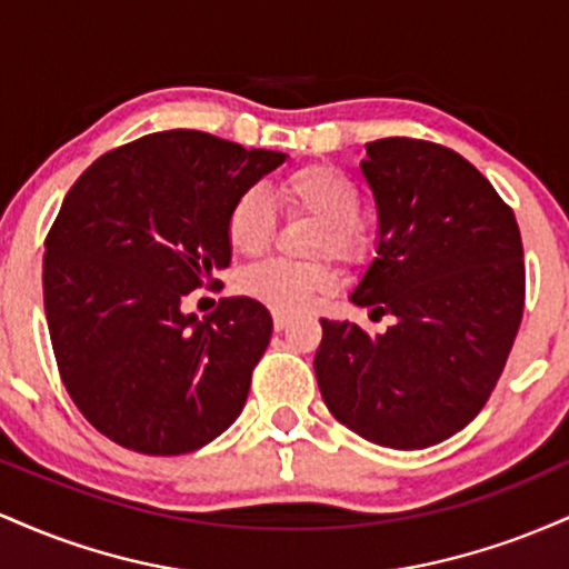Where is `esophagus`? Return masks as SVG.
Instances as JSON below:
<instances>
[{"label": "esophagus", "mask_w": 569, "mask_h": 569, "mask_svg": "<svg viewBox=\"0 0 569 569\" xmlns=\"http://www.w3.org/2000/svg\"><path fill=\"white\" fill-rule=\"evenodd\" d=\"M272 323H276V331L289 329L291 316H289V312H280V310H276V312H272Z\"/></svg>", "instance_id": "obj_1"}]
</instances>
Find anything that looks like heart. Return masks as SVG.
<instances>
[{
    "mask_svg": "<svg viewBox=\"0 0 569 569\" xmlns=\"http://www.w3.org/2000/svg\"><path fill=\"white\" fill-rule=\"evenodd\" d=\"M278 200L289 211H305L318 219L316 253H335L356 262L367 253L369 230L358 208L361 192L356 181L329 162H307L280 176ZM227 243L238 257H259L276 232V208L259 187L240 192L227 213ZM337 286V270L329 262H289L270 259L240 278V291L280 312H302L318 297Z\"/></svg>",
    "mask_w": 569,
    "mask_h": 569,
    "instance_id": "1",
    "label": "heart"
}]
</instances>
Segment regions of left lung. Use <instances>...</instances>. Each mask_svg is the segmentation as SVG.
<instances>
[{"mask_svg": "<svg viewBox=\"0 0 569 569\" xmlns=\"http://www.w3.org/2000/svg\"><path fill=\"white\" fill-rule=\"evenodd\" d=\"M361 171L380 211L377 259L352 291L371 337L321 321L316 377L331 415L393 449L433 447L485 409L525 312V248L495 187L455 149L380 139Z\"/></svg>", "mask_w": 569, "mask_h": 569, "instance_id": "8db88e82", "label": "left lung"}]
</instances>
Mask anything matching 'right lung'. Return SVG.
<instances>
[{
	"mask_svg": "<svg viewBox=\"0 0 569 569\" xmlns=\"http://www.w3.org/2000/svg\"><path fill=\"white\" fill-rule=\"evenodd\" d=\"M200 130H160L84 168L44 238L58 375L98 433L141 455L206 447L243 411L272 337L257 299L181 312L230 264L227 213L283 162Z\"/></svg>",
	"mask_w": 569,
	"mask_h": 569,
	"instance_id": "add662e5",
	"label": "right lung"
}]
</instances>
